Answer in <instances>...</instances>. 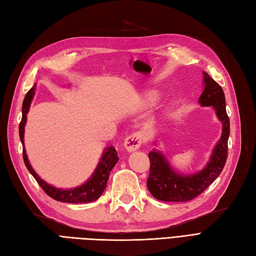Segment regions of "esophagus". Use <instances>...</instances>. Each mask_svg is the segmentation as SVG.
I'll return each instance as SVG.
<instances>
[{"label":"esophagus","mask_w":256,"mask_h":256,"mask_svg":"<svg viewBox=\"0 0 256 256\" xmlns=\"http://www.w3.org/2000/svg\"><path fill=\"white\" fill-rule=\"evenodd\" d=\"M142 144V137L139 133L130 134L124 142V148L130 152L137 150Z\"/></svg>","instance_id":"esophagus-1"}]
</instances>
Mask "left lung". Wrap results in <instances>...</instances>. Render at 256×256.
I'll return each mask as SVG.
<instances>
[{
    "mask_svg": "<svg viewBox=\"0 0 256 256\" xmlns=\"http://www.w3.org/2000/svg\"><path fill=\"white\" fill-rule=\"evenodd\" d=\"M204 73V90L199 98L202 106H212L224 126L221 138L208 164L202 171L192 176H180L172 170L164 155L153 150L148 154L150 173L146 187L158 200L164 202H187L202 194L221 173L228 158L230 119L226 110L224 89L208 73Z\"/></svg>",
    "mask_w": 256,
    "mask_h": 256,
    "instance_id": "obj_1",
    "label": "left lung"
}]
</instances>
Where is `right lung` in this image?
I'll use <instances>...</instances> for the list:
<instances>
[{
  "instance_id": "obj_1",
  "label": "right lung",
  "mask_w": 256,
  "mask_h": 256,
  "mask_svg": "<svg viewBox=\"0 0 256 256\" xmlns=\"http://www.w3.org/2000/svg\"><path fill=\"white\" fill-rule=\"evenodd\" d=\"M35 87H36V84L28 90L22 104V119L19 124V136L23 146H24V140H23L24 126H26V114L30 108V102L35 94ZM22 153H23V160H24V164H26L28 170L37 180L39 186L44 189V192L48 196L53 198L54 200L64 202V203H89L98 199V198H100L101 194H103V192L105 190L107 180H108V178H110V172L119 160L116 149L112 146L107 148L100 162L98 164L92 178H90L86 184L74 189L62 190V189H57L51 185L46 184L44 180H41L37 176V173L30 167L28 156L26 154V149H23Z\"/></svg>"
}]
</instances>
